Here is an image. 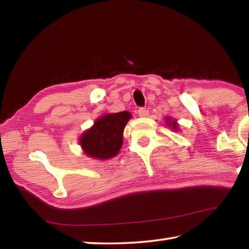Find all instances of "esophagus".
I'll use <instances>...</instances> for the list:
<instances>
[{
    "label": "esophagus",
    "instance_id": "obj_1",
    "mask_svg": "<svg viewBox=\"0 0 249 249\" xmlns=\"http://www.w3.org/2000/svg\"><path fill=\"white\" fill-rule=\"evenodd\" d=\"M148 109H147L146 107H140L138 108V115H140L141 117H146L148 116Z\"/></svg>",
    "mask_w": 249,
    "mask_h": 249
}]
</instances>
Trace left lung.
<instances>
[{
	"instance_id": "1",
	"label": "left lung",
	"mask_w": 249,
	"mask_h": 249,
	"mask_svg": "<svg viewBox=\"0 0 249 249\" xmlns=\"http://www.w3.org/2000/svg\"><path fill=\"white\" fill-rule=\"evenodd\" d=\"M169 125H170V126H172V128H177V126H178V125H177V124L175 123V122H174V123H170Z\"/></svg>"
}]
</instances>
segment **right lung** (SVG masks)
I'll return each mask as SVG.
<instances>
[{
	"mask_svg": "<svg viewBox=\"0 0 249 249\" xmlns=\"http://www.w3.org/2000/svg\"><path fill=\"white\" fill-rule=\"evenodd\" d=\"M129 119L130 114L125 111L96 120L94 125L80 138L84 153L96 159H108L116 156L123 144L122 135Z\"/></svg>",
	"mask_w": 249,
	"mask_h": 249,
	"instance_id": "add662e5",
	"label": "right lung"
}]
</instances>
